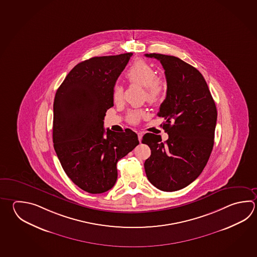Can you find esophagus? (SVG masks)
Instances as JSON below:
<instances>
[{"label": "esophagus", "mask_w": 257, "mask_h": 257, "mask_svg": "<svg viewBox=\"0 0 257 257\" xmlns=\"http://www.w3.org/2000/svg\"><path fill=\"white\" fill-rule=\"evenodd\" d=\"M137 136H138V140L142 141V138H143V133L142 132H138L137 133Z\"/></svg>", "instance_id": "esophagus-1"}]
</instances>
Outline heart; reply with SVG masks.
Listing matches in <instances>:
<instances>
[{
    "mask_svg": "<svg viewBox=\"0 0 257 257\" xmlns=\"http://www.w3.org/2000/svg\"><path fill=\"white\" fill-rule=\"evenodd\" d=\"M126 80L131 84H138L145 88L146 101L155 103L158 102L165 92V81L160 76L155 75L154 68L144 61H137L127 70ZM112 99L115 103H120L123 99V87L117 84L112 92ZM144 111H133L128 114V121L137 123L142 117L145 116Z\"/></svg>",
    "mask_w": 257,
    "mask_h": 257,
    "instance_id": "b5f03b06",
    "label": "heart"
}]
</instances>
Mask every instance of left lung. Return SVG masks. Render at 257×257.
I'll return each instance as SVG.
<instances>
[{
    "instance_id": "8db88e82",
    "label": "left lung",
    "mask_w": 257,
    "mask_h": 257,
    "mask_svg": "<svg viewBox=\"0 0 257 257\" xmlns=\"http://www.w3.org/2000/svg\"><path fill=\"white\" fill-rule=\"evenodd\" d=\"M165 69L166 98L158 116L169 138L146 134L143 144L150 147L145 163L151 184L165 192L183 189L201 175L213 150L217 111L202 73L175 56L146 54Z\"/></svg>"
}]
</instances>
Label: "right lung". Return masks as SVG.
Listing matches in <instances>:
<instances>
[{"mask_svg": "<svg viewBox=\"0 0 257 257\" xmlns=\"http://www.w3.org/2000/svg\"><path fill=\"white\" fill-rule=\"evenodd\" d=\"M132 55L92 57L78 63L54 97V150L68 177L90 194L111 189L117 180V162L139 145L131 129L116 133L103 128L105 112L113 106L117 78Z\"/></svg>", "mask_w": 257, "mask_h": 257, "instance_id": "add662e5", "label": "right lung"}]
</instances>
